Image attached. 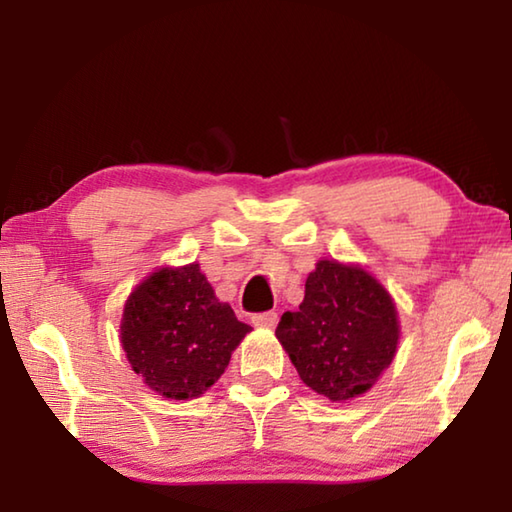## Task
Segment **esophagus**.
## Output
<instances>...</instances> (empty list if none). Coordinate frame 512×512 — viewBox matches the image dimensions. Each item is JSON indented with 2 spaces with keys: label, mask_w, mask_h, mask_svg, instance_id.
Returning a JSON list of instances; mask_svg holds the SVG:
<instances>
[{
  "label": "esophagus",
  "mask_w": 512,
  "mask_h": 512,
  "mask_svg": "<svg viewBox=\"0 0 512 512\" xmlns=\"http://www.w3.org/2000/svg\"><path fill=\"white\" fill-rule=\"evenodd\" d=\"M253 325L273 329L277 325V314H275V311H266V314H255L253 316Z\"/></svg>",
  "instance_id": "obj_1"
}]
</instances>
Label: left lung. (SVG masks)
I'll return each instance as SVG.
<instances>
[{
    "mask_svg": "<svg viewBox=\"0 0 512 512\" xmlns=\"http://www.w3.org/2000/svg\"><path fill=\"white\" fill-rule=\"evenodd\" d=\"M275 336L311 391L348 402L370 391L393 363L400 316L366 268L318 259L300 309L284 311Z\"/></svg>",
    "mask_w": 512,
    "mask_h": 512,
    "instance_id": "1",
    "label": "left lung"
}]
</instances>
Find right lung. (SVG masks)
Wrapping results in <instances>:
<instances>
[{"instance_id":"1","label":"right lung","mask_w":512,"mask_h":512,"mask_svg":"<svg viewBox=\"0 0 512 512\" xmlns=\"http://www.w3.org/2000/svg\"><path fill=\"white\" fill-rule=\"evenodd\" d=\"M250 329L192 262L155 268L137 284L121 314L119 341L151 391L194 400L216 384Z\"/></svg>"}]
</instances>
